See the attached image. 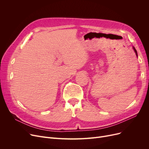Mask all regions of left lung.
<instances>
[{
  "label": "left lung",
  "instance_id": "1",
  "mask_svg": "<svg viewBox=\"0 0 149 149\" xmlns=\"http://www.w3.org/2000/svg\"><path fill=\"white\" fill-rule=\"evenodd\" d=\"M134 51H135V53H136V56H138V54H137V52H136V49H135V48H134Z\"/></svg>",
  "mask_w": 149,
  "mask_h": 149
}]
</instances>
